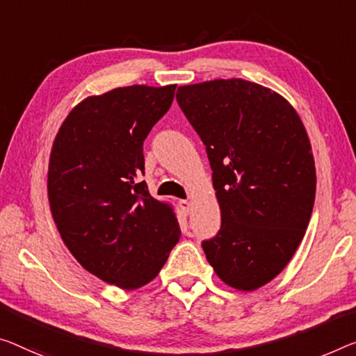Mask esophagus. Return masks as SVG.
Returning <instances> with one entry per match:
<instances>
[{"mask_svg":"<svg viewBox=\"0 0 356 356\" xmlns=\"http://www.w3.org/2000/svg\"><path fill=\"white\" fill-rule=\"evenodd\" d=\"M178 205H179V209H181L184 215H188V213L191 211V202L189 200H179Z\"/></svg>","mask_w":356,"mask_h":356,"instance_id":"34e87169","label":"esophagus"}]
</instances>
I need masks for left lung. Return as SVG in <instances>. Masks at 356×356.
<instances>
[{"mask_svg": "<svg viewBox=\"0 0 356 356\" xmlns=\"http://www.w3.org/2000/svg\"><path fill=\"white\" fill-rule=\"evenodd\" d=\"M178 105L205 145L221 229L202 242L216 275L253 291L285 269L309 226L316 173L289 103L243 79L178 87Z\"/></svg>", "mask_w": 356, "mask_h": 356, "instance_id": "8db88e82", "label": "left lung"}]
</instances>
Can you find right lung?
Wrapping results in <instances>:
<instances>
[{
	"label": "right lung",
	"mask_w": 356,
	"mask_h": 356,
	"mask_svg": "<svg viewBox=\"0 0 356 356\" xmlns=\"http://www.w3.org/2000/svg\"><path fill=\"white\" fill-rule=\"evenodd\" d=\"M175 89L129 86L87 97L52 145L47 195L62 240L86 270L122 289L156 278L181 235L172 207L140 181L143 141Z\"/></svg>",
	"instance_id": "1"
}]
</instances>
